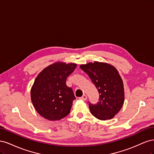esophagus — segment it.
Here are the masks:
<instances>
[{
	"mask_svg": "<svg viewBox=\"0 0 154 154\" xmlns=\"http://www.w3.org/2000/svg\"><path fill=\"white\" fill-rule=\"evenodd\" d=\"M79 99L81 100H83V101H85V100L87 99V96H86L85 94H83V95L82 97H80Z\"/></svg>",
	"mask_w": 154,
	"mask_h": 154,
	"instance_id": "obj_1",
	"label": "esophagus"
}]
</instances>
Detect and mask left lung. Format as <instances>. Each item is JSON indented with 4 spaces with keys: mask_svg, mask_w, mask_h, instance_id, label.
Wrapping results in <instances>:
<instances>
[{
    "mask_svg": "<svg viewBox=\"0 0 154 154\" xmlns=\"http://www.w3.org/2000/svg\"><path fill=\"white\" fill-rule=\"evenodd\" d=\"M97 88L100 97L97 104L88 102L91 114L97 119L113 118L124 103L123 83L118 70L107 63L94 62L80 66Z\"/></svg>",
    "mask_w": 154,
    "mask_h": 154,
    "instance_id": "obj_1",
    "label": "left lung"
}]
</instances>
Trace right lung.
Instances as JSON below:
<instances>
[{
    "label": "right lung",
    "mask_w": 154,
    "mask_h": 154,
    "mask_svg": "<svg viewBox=\"0 0 154 154\" xmlns=\"http://www.w3.org/2000/svg\"><path fill=\"white\" fill-rule=\"evenodd\" d=\"M76 67V63L56 62L36 78L31 98L37 112L45 119L60 120L69 114L76 97L72 88L67 86L66 80Z\"/></svg>",
    "instance_id": "right-lung-1"
}]
</instances>
